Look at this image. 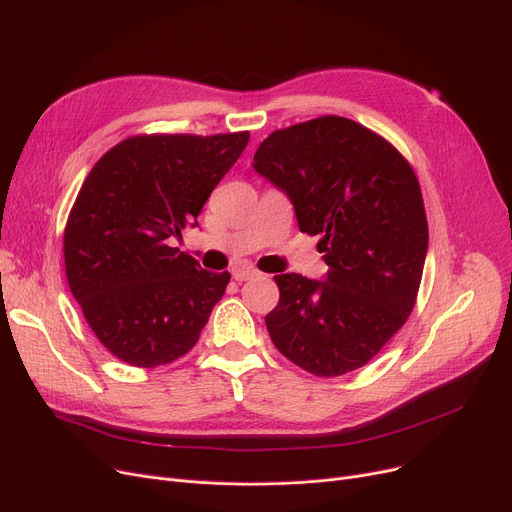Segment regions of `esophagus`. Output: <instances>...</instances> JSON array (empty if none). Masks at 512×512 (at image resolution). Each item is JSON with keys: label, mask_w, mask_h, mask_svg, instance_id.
Returning <instances> with one entry per match:
<instances>
[{"label": "esophagus", "mask_w": 512, "mask_h": 512, "mask_svg": "<svg viewBox=\"0 0 512 512\" xmlns=\"http://www.w3.org/2000/svg\"><path fill=\"white\" fill-rule=\"evenodd\" d=\"M257 276V270L253 265H236L232 267V278L236 282H245V280H251Z\"/></svg>", "instance_id": "esophagus-1"}]
</instances>
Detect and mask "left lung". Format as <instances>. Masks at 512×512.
<instances>
[{"label": "left lung", "instance_id": "8db88e82", "mask_svg": "<svg viewBox=\"0 0 512 512\" xmlns=\"http://www.w3.org/2000/svg\"><path fill=\"white\" fill-rule=\"evenodd\" d=\"M253 168L290 197L328 265L326 280L274 276L272 342L317 378L363 367L405 326L423 276L427 218L411 164L363 124L319 116L274 130Z\"/></svg>", "mask_w": 512, "mask_h": 512}]
</instances>
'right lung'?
<instances>
[{
    "label": "right lung",
    "instance_id": "right-lung-1",
    "mask_svg": "<svg viewBox=\"0 0 512 512\" xmlns=\"http://www.w3.org/2000/svg\"><path fill=\"white\" fill-rule=\"evenodd\" d=\"M249 130L134 134L99 157L64 228L72 297L116 359L166 365L197 344L230 274H213L170 240L195 222L249 143Z\"/></svg>",
    "mask_w": 512,
    "mask_h": 512
}]
</instances>
